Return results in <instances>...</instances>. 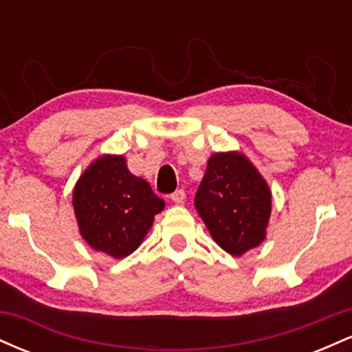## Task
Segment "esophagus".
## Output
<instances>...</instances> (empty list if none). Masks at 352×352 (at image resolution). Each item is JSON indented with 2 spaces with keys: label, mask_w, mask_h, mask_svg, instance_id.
<instances>
[{
  "label": "esophagus",
  "mask_w": 352,
  "mask_h": 352,
  "mask_svg": "<svg viewBox=\"0 0 352 352\" xmlns=\"http://www.w3.org/2000/svg\"><path fill=\"white\" fill-rule=\"evenodd\" d=\"M170 199H172V201L173 204H177V205H182L185 201V192L184 190H177V192H173L172 195H170Z\"/></svg>",
  "instance_id": "obj_1"
}]
</instances>
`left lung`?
I'll list each match as a JSON object with an SVG mask.
<instances>
[{
	"mask_svg": "<svg viewBox=\"0 0 352 352\" xmlns=\"http://www.w3.org/2000/svg\"><path fill=\"white\" fill-rule=\"evenodd\" d=\"M195 208L217 245L241 256L265 240L272 190L243 153L218 152L208 159Z\"/></svg>",
	"mask_w": 352,
	"mask_h": 352,
	"instance_id": "left-lung-1",
	"label": "left lung"
}]
</instances>
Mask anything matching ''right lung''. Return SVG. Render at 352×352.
Masks as SVG:
<instances>
[{
	"label": "right lung",
	"instance_id": "1",
	"mask_svg": "<svg viewBox=\"0 0 352 352\" xmlns=\"http://www.w3.org/2000/svg\"><path fill=\"white\" fill-rule=\"evenodd\" d=\"M80 236L112 258L134 253L165 201L127 168L122 155H102L84 170L72 192Z\"/></svg>",
	"mask_w": 352,
	"mask_h": 352
}]
</instances>
